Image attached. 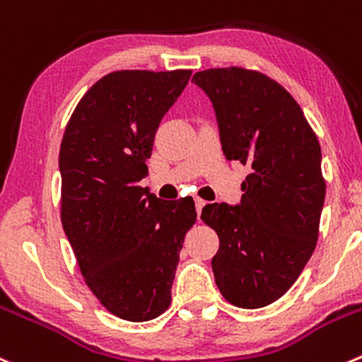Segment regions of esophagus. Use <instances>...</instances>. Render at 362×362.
I'll return each mask as SVG.
<instances>
[{
    "instance_id": "esophagus-1",
    "label": "esophagus",
    "mask_w": 362,
    "mask_h": 362,
    "mask_svg": "<svg viewBox=\"0 0 362 362\" xmlns=\"http://www.w3.org/2000/svg\"><path fill=\"white\" fill-rule=\"evenodd\" d=\"M194 203H196V212H198V216H202V210H203V206L206 205V202L202 198H196Z\"/></svg>"
}]
</instances>
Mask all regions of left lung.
<instances>
[{
    "label": "left lung",
    "mask_w": 362,
    "mask_h": 362,
    "mask_svg": "<svg viewBox=\"0 0 362 362\" xmlns=\"http://www.w3.org/2000/svg\"><path fill=\"white\" fill-rule=\"evenodd\" d=\"M212 100L223 153L249 168L238 205L210 203L202 219L219 237L216 285L230 304L256 310L297 281L315 251L325 182L317 134L285 88L256 70L192 76Z\"/></svg>",
    "instance_id": "left-lung-1"
}]
</instances>
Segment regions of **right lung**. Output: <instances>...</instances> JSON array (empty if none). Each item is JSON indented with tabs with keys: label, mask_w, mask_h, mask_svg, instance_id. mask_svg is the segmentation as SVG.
<instances>
[{
	"label": "right lung",
	"mask_w": 362,
	"mask_h": 362,
	"mask_svg": "<svg viewBox=\"0 0 362 362\" xmlns=\"http://www.w3.org/2000/svg\"><path fill=\"white\" fill-rule=\"evenodd\" d=\"M191 70H118L74 110L62 146V224L88 288L115 317L157 318L170 308L191 196L157 198L139 185L153 138Z\"/></svg>",
	"instance_id": "right-lung-1"
}]
</instances>
